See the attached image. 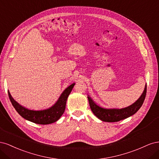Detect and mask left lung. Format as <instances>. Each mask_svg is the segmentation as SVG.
Instances as JSON below:
<instances>
[{
	"mask_svg": "<svg viewBox=\"0 0 159 159\" xmlns=\"http://www.w3.org/2000/svg\"><path fill=\"white\" fill-rule=\"evenodd\" d=\"M147 85L139 99L130 106L123 109H106L96 104L89 96H88L90 108L98 119L105 122H117L134 115L141 108L145 99Z\"/></svg>",
	"mask_w": 159,
	"mask_h": 159,
	"instance_id": "1",
	"label": "left lung"
}]
</instances>
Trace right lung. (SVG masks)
I'll return each instance as SVG.
<instances>
[{
    "instance_id": "1",
    "label": "right lung",
    "mask_w": 159,
    "mask_h": 159,
    "mask_svg": "<svg viewBox=\"0 0 159 159\" xmlns=\"http://www.w3.org/2000/svg\"><path fill=\"white\" fill-rule=\"evenodd\" d=\"M75 84H71L67 88L61 93L57 102L50 108L42 110H33L22 106L14 100L8 91V97L14 109L19 115L31 122L40 125H48L53 123L58 120L63 115L66 105V101L71 93Z\"/></svg>"
}]
</instances>
